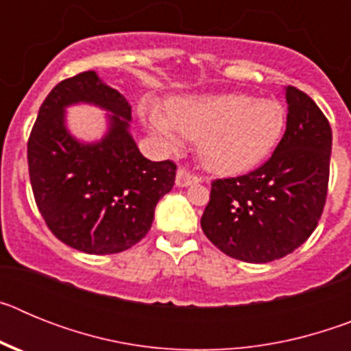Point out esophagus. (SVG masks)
I'll return each instance as SVG.
<instances>
[{
	"instance_id": "obj_1",
	"label": "esophagus",
	"mask_w": 351,
	"mask_h": 351,
	"mask_svg": "<svg viewBox=\"0 0 351 351\" xmlns=\"http://www.w3.org/2000/svg\"><path fill=\"white\" fill-rule=\"evenodd\" d=\"M197 182H200V178H198V176H195V173L188 172V170H184V169L178 170V176H176V184H178L179 188H186V186L197 184Z\"/></svg>"
}]
</instances>
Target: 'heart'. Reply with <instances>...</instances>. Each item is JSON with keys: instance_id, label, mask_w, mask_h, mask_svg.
<instances>
[{"instance_id": "heart-1", "label": "heart", "mask_w": 351, "mask_h": 351, "mask_svg": "<svg viewBox=\"0 0 351 351\" xmlns=\"http://www.w3.org/2000/svg\"><path fill=\"white\" fill-rule=\"evenodd\" d=\"M144 117L154 135L170 147L181 135L198 141V158L218 176H239L272 154L287 126L280 101L243 93L172 98L167 114L149 105Z\"/></svg>"}]
</instances>
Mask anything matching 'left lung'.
<instances>
[{
    "label": "left lung",
    "mask_w": 351,
    "mask_h": 351,
    "mask_svg": "<svg viewBox=\"0 0 351 351\" xmlns=\"http://www.w3.org/2000/svg\"><path fill=\"white\" fill-rule=\"evenodd\" d=\"M287 130L272 156L246 176L218 179L200 225L232 258L267 263L308 241L327 198L332 130L318 105L285 88Z\"/></svg>",
    "instance_id": "left-lung-1"
}]
</instances>
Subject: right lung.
Segmentation results:
<instances>
[{"label":"right lung","mask_w":351,"mask_h":351,"mask_svg":"<svg viewBox=\"0 0 351 351\" xmlns=\"http://www.w3.org/2000/svg\"><path fill=\"white\" fill-rule=\"evenodd\" d=\"M107 110L108 132L82 143L66 126V107ZM132 105L96 71L61 80L45 98L27 142L36 206L61 243L89 255H112L145 237L154 209L172 190L176 163L142 156L130 133Z\"/></svg>","instance_id":"right-lung-1"}]
</instances>
